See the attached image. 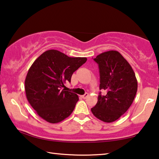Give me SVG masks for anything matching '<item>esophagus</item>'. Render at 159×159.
Instances as JSON below:
<instances>
[{
    "instance_id": "esophagus-1",
    "label": "esophagus",
    "mask_w": 159,
    "mask_h": 159,
    "mask_svg": "<svg viewBox=\"0 0 159 159\" xmlns=\"http://www.w3.org/2000/svg\"><path fill=\"white\" fill-rule=\"evenodd\" d=\"M88 97H89V93H84V95L82 96V97L83 98H84V99H85V98H87Z\"/></svg>"
}]
</instances>
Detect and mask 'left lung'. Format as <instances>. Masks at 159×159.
Segmentation results:
<instances>
[{
    "mask_svg": "<svg viewBox=\"0 0 159 159\" xmlns=\"http://www.w3.org/2000/svg\"><path fill=\"white\" fill-rule=\"evenodd\" d=\"M100 73L97 103L92 108L96 118L105 123L116 121L130 107L137 91V80L130 65L116 51L104 52L93 58Z\"/></svg>",
    "mask_w": 159,
    "mask_h": 159,
    "instance_id": "left-lung-1",
    "label": "left lung"
}]
</instances>
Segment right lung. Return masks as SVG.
Segmentation results:
<instances>
[{
    "mask_svg": "<svg viewBox=\"0 0 159 159\" xmlns=\"http://www.w3.org/2000/svg\"><path fill=\"white\" fill-rule=\"evenodd\" d=\"M87 58H71L57 50L43 53L33 62L26 77L25 93L36 113L50 123H58L72 113L78 96L61 89Z\"/></svg>",
    "mask_w": 159,
    "mask_h": 159,
    "instance_id": "1",
    "label": "right lung"
}]
</instances>
